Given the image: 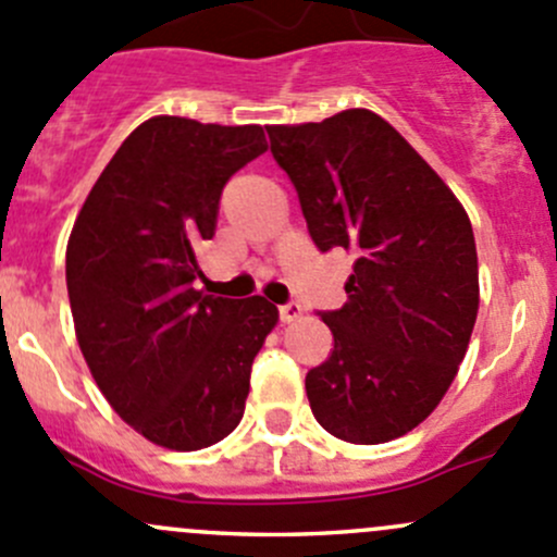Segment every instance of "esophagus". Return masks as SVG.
Returning <instances> with one entry per match:
<instances>
[{
	"mask_svg": "<svg viewBox=\"0 0 557 557\" xmlns=\"http://www.w3.org/2000/svg\"><path fill=\"white\" fill-rule=\"evenodd\" d=\"M301 314H305V310H301L299 301H288V305L280 307V320H283V323H296Z\"/></svg>",
	"mask_w": 557,
	"mask_h": 557,
	"instance_id": "esophagus-1",
	"label": "esophagus"
}]
</instances>
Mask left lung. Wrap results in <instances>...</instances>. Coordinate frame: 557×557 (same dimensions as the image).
Returning a JSON list of instances; mask_svg holds the SVG:
<instances>
[{
  "mask_svg": "<svg viewBox=\"0 0 557 557\" xmlns=\"http://www.w3.org/2000/svg\"><path fill=\"white\" fill-rule=\"evenodd\" d=\"M267 134L312 243L356 258L345 307L320 314L334 350L305 380L314 420L352 445L398 440L440 407L474 331L469 215L377 112L356 107Z\"/></svg>",
  "mask_w": 557,
  "mask_h": 557,
  "instance_id": "obj_1",
  "label": "left lung"
}]
</instances>
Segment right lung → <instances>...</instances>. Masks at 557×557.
Returning a JSON list of instances; mask_svg holds the SVG:
<instances>
[{
    "mask_svg": "<svg viewBox=\"0 0 557 557\" xmlns=\"http://www.w3.org/2000/svg\"><path fill=\"white\" fill-rule=\"evenodd\" d=\"M263 150L252 123L150 117L99 174L66 243L83 358L110 407L166 450H201L237 429L252 358L277 323L263 296L194 288L223 185Z\"/></svg>",
    "mask_w": 557,
    "mask_h": 557,
    "instance_id": "right-lung-1",
    "label": "right lung"
}]
</instances>
